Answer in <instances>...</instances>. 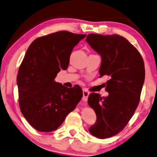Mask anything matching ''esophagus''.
I'll list each match as a JSON object with an SVG mask.
<instances>
[{
  "mask_svg": "<svg viewBox=\"0 0 157 157\" xmlns=\"http://www.w3.org/2000/svg\"><path fill=\"white\" fill-rule=\"evenodd\" d=\"M89 94H90V92L88 91V90H87L86 89V88L83 89V101H86L87 100V98H88Z\"/></svg>",
  "mask_w": 157,
  "mask_h": 157,
  "instance_id": "obj_1",
  "label": "esophagus"
}]
</instances>
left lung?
Masks as SVG:
<instances>
[{"label":"left lung","mask_w":157,"mask_h":157,"mask_svg":"<svg viewBox=\"0 0 157 157\" xmlns=\"http://www.w3.org/2000/svg\"><path fill=\"white\" fill-rule=\"evenodd\" d=\"M86 41L101 56L100 77L109 76L105 84L108 97L93 92L87 100L97 114V122L89 132L106 139L123 130L139 105L145 81L144 62L135 47L121 36L90 34Z\"/></svg>","instance_id":"left-lung-1"}]
</instances>
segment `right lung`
Masks as SVG:
<instances>
[{"instance_id":"1","label":"right lung","mask_w":157,"mask_h":157,"mask_svg":"<svg viewBox=\"0 0 157 157\" xmlns=\"http://www.w3.org/2000/svg\"><path fill=\"white\" fill-rule=\"evenodd\" d=\"M86 34L59 31L35 39L27 49L17 75L22 114L39 132L56 130L83 97L78 86L66 87L54 81L65 70L70 56Z\"/></svg>"}]
</instances>
